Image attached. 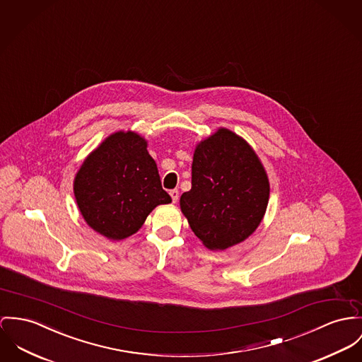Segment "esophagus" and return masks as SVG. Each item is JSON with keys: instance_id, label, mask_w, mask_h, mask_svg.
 <instances>
[{"instance_id": "1", "label": "esophagus", "mask_w": 362, "mask_h": 362, "mask_svg": "<svg viewBox=\"0 0 362 362\" xmlns=\"http://www.w3.org/2000/svg\"><path fill=\"white\" fill-rule=\"evenodd\" d=\"M169 194L172 197V201H173V202H176V201L179 199V192H177L176 189H175V190H170Z\"/></svg>"}]
</instances>
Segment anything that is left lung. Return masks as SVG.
Instances as JSON below:
<instances>
[{
    "mask_svg": "<svg viewBox=\"0 0 362 362\" xmlns=\"http://www.w3.org/2000/svg\"><path fill=\"white\" fill-rule=\"evenodd\" d=\"M270 195L267 173L250 144L221 128L197 144L192 189L180 209L211 250L243 243L262 222Z\"/></svg>",
    "mask_w": 362,
    "mask_h": 362,
    "instance_id": "obj_1",
    "label": "left lung"
}]
</instances>
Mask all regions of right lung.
Masks as SVG:
<instances>
[{"mask_svg":"<svg viewBox=\"0 0 362 362\" xmlns=\"http://www.w3.org/2000/svg\"><path fill=\"white\" fill-rule=\"evenodd\" d=\"M74 195L85 222L109 240L135 234L157 205L172 201L147 141L131 131L112 134L86 157Z\"/></svg>","mask_w":362,"mask_h":362,"instance_id":"1","label":"right lung"}]
</instances>
